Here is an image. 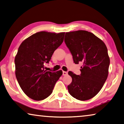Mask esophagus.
<instances>
[{"label": "esophagus", "mask_w": 124, "mask_h": 124, "mask_svg": "<svg viewBox=\"0 0 124 124\" xmlns=\"http://www.w3.org/2000/svg\"><path fill=\"white\" fill-rule=\"evenodd\" d=\"M68 73L67 72H65V71H63V76H66L67 75Z\"/></svg>", "instance_id": "esophagus-1"}]
</instances>
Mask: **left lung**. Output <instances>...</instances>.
<instances>
[{"mask_svg":"<svg viewBox=\"0 0 124 124\" xmlns=\"http://www.w3.org/2000/svg\"><path fill=\"white\" fill-rule=\"evenodd\" d=\"M64 42L76 64L83 63L80 75L71 71L72 81L67 86L73 97L84 101L93 98L103 87L108 76L110 58L103 41L84 30L66 32Z\"/></svg>","mask_w":124,"mask_h":124,"instance_id":"8db88e82","label":"left lung"}]
</instances>
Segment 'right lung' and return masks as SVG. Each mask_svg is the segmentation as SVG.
<instances>
[{"label":"right lung","mask_w":124,"mask_h":124,"mask_svg":"<svg viewBox=\"0 0 124 124\" xmlns=\"http://www.w3.org/2000/svg\"><path fill=\"white\" fill-rule=\"evenodd\" d=\"M64 32L41 31L33 34L20 45L15 58V76L20 87L35 101L46 99L52 93L55 84L62 74L45 70L55 50L63 41Z\"/></svg>","instance_id":"1"}]
</instances>
